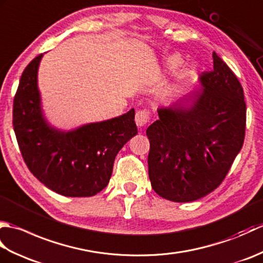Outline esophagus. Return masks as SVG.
<instances>
[{
  "label": "esophagus",
  "mask_w": 263,
  "mask_h": 263,
  "mask_svg": "<svg viewBox=\"0 0 263 263\" xmlns=\"http://www.w3.org/2000/svg\"><path fill=\"white\" fill-rule=\"evenodd\" d=\"M136 123L139 127H143L148 124V122L150 121V113L148 109H141L138 110L136 114Z\"/></svg>",
  "instance_id": "34e87169"
}]
</instances>
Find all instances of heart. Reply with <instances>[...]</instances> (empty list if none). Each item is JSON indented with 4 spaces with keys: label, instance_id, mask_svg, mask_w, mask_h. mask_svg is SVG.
Here are the masks:
<instances>
[{
    "label": "heart",
    "instance_id": "heart-1",
    "mask_svg": "<svg viewBox=\"0 0 263 263\" xmlns=\"http://www.w3.org/2000/svg\"><path fill=\"white\" fill-rule=\"evenodd\" d=\"M181 64V62H180V60H177V59H172L170 62H168V66H170V69H176L178 65Z\"/></svg>",
    "mask_w": 263,
    "mask_h": 263
}]
</instances>
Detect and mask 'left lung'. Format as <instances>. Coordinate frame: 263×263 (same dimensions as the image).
Segmentation results:
<instances>
[{"mask_svg": "<svg viewBox=\"0 0 263 263\" xmlns=\"http://www.w3.org/2000/svg\"><path fill=\"white\" fill-rule=\"evenodd\" d=\"M212 59L214 69L200 76L202 90L158 108L159 119L146 132L152 186L174 202L198 200L219 186L244 142L243 88L215 52Z\"/></svg>", "mask_w": 263, "mask_h": 263, "instance_id": "obj_1", "label": "left lung"}]
</instances>
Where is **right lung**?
I'll list each match as a JSON object with an SVG mask.
<instances>
[{"instance_id": "1", "label": "right lung", "mask_w": 263, "mask_h": 263, "mask_svg": "<svg viewBox=\"0 0 263 263\" xmlns=\"http://www.w3.org/2000/svg\"><path fill=\"white\" fill-rule=\"evenodd\" d=\"M43 54L26 66L13 99V130L28 168L52 191L92 197L106 187L117 153L138 130L135 109L104 122L61 132L41 109L37 70Z\"/></svg>"}]
</instances>
